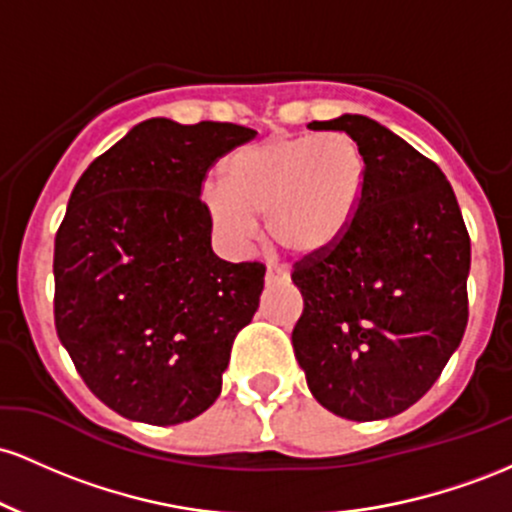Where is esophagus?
I'll return each mask as SVG.
<instances>
[{
  "instance_id": "1",
  "label": "esophagus",
  "mask_w": 512,
  "mask_h": 512,
  "mask_svg": "<svg viewBox=\"0 0 512 512\" xmlns=\"http://www.w3.org/2000/svg\"><path fill=\"white\" fill-rule=\"evenodd\" d=\"M287 278H290V273H287V268H283V266H268V271H266V285L287 283Z\"/></svg>"
}]
</instances>
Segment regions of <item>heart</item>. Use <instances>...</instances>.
Returning a JSON list of instances; mask_svg holds the SVG:
<instances>
[{
    "mask_svg": "<svg viewBox=\"0 0 512 512\" xmlns=\"http://www.w3.org/2000/svg\"><path fill=\"white\" fill-rule=\"evenodd\" d=\"M365 149L348 132L268 137L234 149L222 186L205 188L212 227L234 249L256 239L258 220L280 249L312 256L346 237L365 195Z\"/></svg>",
    "mask_w": 512,
    "mask_h": 512,
    "instance_id": "heart-1",
    "label": "heart"
}]
</instances>
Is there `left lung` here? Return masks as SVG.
<instances>
[{
  "label": "left lung",
  "mask_w": 512,
  "mask_h": 512,
  "mask_svg": "<svg viewBox=\"0 0 512 512\" xmlns=\"http://www.w3.org/2000/svg\"><path fill=\"white\" fill-rule=\"evenodd\" d=\"M309 128L355 137L367 181L346 237L292 268V348L324 409L380 421L416 404L462 341L472 244L445 174L409 142L365 116Z\"/></svg>",
  "instance_id": "left-lung-1"
}]
</instances>
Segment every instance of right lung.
I'll return each mask as SVG.
<instances>
[{
	"label": "right lung",
	"mask_w": 512,
	"mask_h": 512,
	"mask_svg": "<svg viewBox=\"0 0 512 512\" xmlns=\"http://www.w3.org/2000/svg\"><path fill=\"white\" fill-rule=\"evenodd\" d=\"M256 130L149 118L96 157L55 234V329L108 409L149 426L215 404L266 266L212 251V164Z\"/></svg>",
	"instance_id": "1"
}]
</instances>
